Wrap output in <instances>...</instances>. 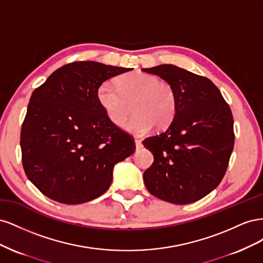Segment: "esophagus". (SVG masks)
<instances>
[{"label":"esophagus","instance_id":"esophagus-1","mask_svg":"<svg viewBox=\"0 0 263 263\" xmlns=\"http://www.w3.org/2000/svg\"><path fill=\"white\" fill-rule=\"evenodd\" d=\"M135 145H136V148L139 149L142 145H141V140L138 138H135Z\"/></svg>","mask_w":263,"mask_h":263}]
</instances>
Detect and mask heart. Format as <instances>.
<instances>
[{
  "mask_svg": "<svg viewBox=\"0 0 263 263\" xmlns=\"http://www.w3.org/2000/svg\"><path fill=\"white\" fill-rule=\"evenodd\" d=\"M116 86L102 83L97 99L108 121L116 127H123L132 114L135 116L127 129L142 135L155 126L165 128L173 121L178 108V97L173 86L159 78L136 71L117 78Z\"/></svg>",
  "mask_w": 263,
  "mask_h": 263,
  "instance_id": "1",
  "label": "heart"
}]
</instances>
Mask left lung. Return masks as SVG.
<instances>
[{
	"label": "left lung",
	"instance_id": "8db88e82",
	"mask_svg": "<svg viewBox=\"0 0 263 263\" xmlns=\"http://www.w3.org/2000/svg\"><path fill=\"white\" fill-rule=\"evenodd\" d=\"M170 83L178 97L171 124L142 144L154 155L144 172L149 192L173 204L201 200L224 178L235 142L232 109L210 79L173 65L142 69Z\"/></svg>",
	"mask_w": 263,
	"mask_h": 263
}]
</instances>
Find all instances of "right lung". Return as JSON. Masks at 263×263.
<instances>
[{
  "mask_svg": "<svg viewBox=\"0 0 263 263\" xmlns=\"http://www.w3.org/2000/svg\"><path fill=\"white\" fill-rule=\"evenodd\" d=\"M130 68L94 61L62 66L31 94L22 124L23 168L41 192L81 204L109 187L114 165L134 154L133 136L108 121L99 86Z\"/></svg>",
  "mask_w": 263,
  "mask_h": 263,
  "instance_id": "obj_1",
  "label": "right lung"
}]
</instances>
